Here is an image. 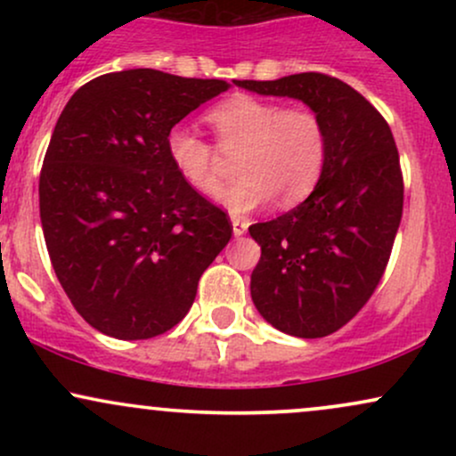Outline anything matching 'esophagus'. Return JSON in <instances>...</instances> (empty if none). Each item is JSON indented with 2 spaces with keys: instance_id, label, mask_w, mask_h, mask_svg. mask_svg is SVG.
<instances>
[{
  "instance_id": "34e87169",
  "label": "esophagus",
  "mask_w": 456,
  "mask_h": 456,
  "mask_svg": "<svg viewBox=\"0 0 456 456\" xmlns=\"http://www.w3.org/2000/svg\"><path fill=\"white\" fill-rule=\"evenodd\" d=\"M232 227H233V235H235V238H240V235H244L246 229H248V223H246L244 218L233 216V218H232Z\"/></svg>"
}]
</instances>
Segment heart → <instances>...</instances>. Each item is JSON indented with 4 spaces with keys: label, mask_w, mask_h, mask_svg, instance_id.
I'll return each instance as SVG.
<instances>
[{
    "label": "heart",
    "mask_w": 456,
    "mask_h": 456,
    "mask_svg": "<svg viewBox=\"0 0 456 456\" xmlns=\"http://www.w3.org/2000/svg\"><path fill=\"white\" fill-rule=\"evenodd\" d=\"M208 122L224 154H240L242 175L216 195L232 214H246L276 197L296 206L315 191L328 162V130L306 107H282L253 96L229 98L208 111ZM167 156L192 191L212 195L221 184V151L195 128L175 124L165 137Z\"/></svg>",
    "instance_id": "obj_1"
}]
</instances>
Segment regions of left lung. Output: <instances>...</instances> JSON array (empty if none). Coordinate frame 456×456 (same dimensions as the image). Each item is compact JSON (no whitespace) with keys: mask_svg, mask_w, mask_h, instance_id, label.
Here are the masks:
<instances>
[{"mask_svg":"<svg viewBox=\"0 0 456 456\" xmlns=\"http://www.w3.org/2000/svg\"><path fill=\"white\" fill-rule=\"evenodd\" d=\"M235 86L296 98L326 124L328 162L315 191L248 232L261 246L250 274L261 317L291 337H328L366 305L388 265L403 214L395 137L378 109L341 78L300 72Z\"/></svg>","mask_w":456,"mask_h":456,"instance_id":"obj_1","label":"left lung"}]
</instances>
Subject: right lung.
<instances>
[{
  "mask_svg": "<svg viewBox=\"0 0 456 456\" xmlns=\"http://www.w3.org/2000/svg\"><path fill=\"white\" fill-rule=\"evenodd\" d=\"M229 87L151 68L109 72L57 119L40 223L57 281L98 332L139 341L174 328L232 240L227 214L177 175L165 148L171 126Z\"/></svg>",
  "mask_w": 456,
  "mask_h": 456,
  "instance_id": "obj_1",
  "label": "right lung"
}]
</instances>
